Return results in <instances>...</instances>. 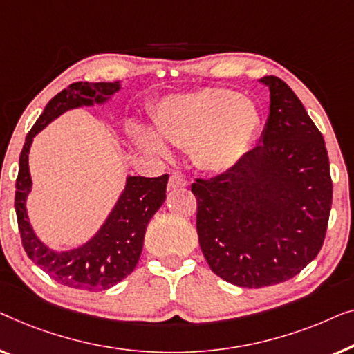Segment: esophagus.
Listing matches in <instances>:
<instances>
[{"label": "esophagus", "instance_id": "1", "mask_svg": "<svg viewBox=\"0 0 354 354\" xmlns=\"http://www.w3.org/2000/svg\"><path fill=\"white\" fill-rule=\"evenodd\" d=\"M186 186H187V179L181 175H171L170 181H168V191H173V189H178V187H186Z\"/></svg>", "mask_w": 354, "mask_h": 354}]
</instances>
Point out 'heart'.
<instances>
[{
	"mask_svg": "<svg viewBox=\"0 0 354 354\" xmlns=\"http://www.w3.org/2000/svg\"><path fill=\"white\" fill-rule=\"evenodd\" d=\"M156 122L168 142L181 149L192 147L197 165L212 173L236 167L250 151L261 125L250 99L223 88L165 99L157 109ZM134 139L149 152H168L160 138L146 128H138Z\"/></svg>",
	"mask_w": 354,
	"mask_h": 354,
	"instance_id": "heart-1",
	"label": "heart"
}]
</instances>
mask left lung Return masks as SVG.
<instances>
[{
  "instance_id": "left-lung-1",
  "label": "left lung",
  "mask_w": 354,
  "mask_h": 354,
  "mask_svg": "<svg viewBox=\"0 0 354 354\" xmlns=\"http://www.w3.org/2000/svg\"><path fill=\"white\" fill-rule=\"evenodd\" d=\"M260 144L221 175L198 178L197 234L208 266L239 287L297 276L324 243L332 179L324 138L290 86L268 75Z\"/></svg>"
}]
</instances>
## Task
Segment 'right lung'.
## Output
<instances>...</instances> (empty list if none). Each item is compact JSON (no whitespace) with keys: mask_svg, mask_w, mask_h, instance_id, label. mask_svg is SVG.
I'll list each match as a JSON object with an SVG mask.
<instances>
[{"mask_svg":"<svg viewBox=\"0 0 354 354\" xmlns=\"http://www.w3.org/2000/svg\"><path fill=\"white\" fill-rule=\"evenodd\" d=\"M120 89V82H77L62 89L48 102L28 131L19 158L14 205L22 245L30 260L54 281L78 290H107L131 274L141 257L149 221L165 202L168 175L158 178L128 176L125 189L99 231L83 245L56 252L39 241L28 221L27 197L32 191L28 152L33 138L64 112L107 102Z\"/></svg>","mask_w":354,"mask_h":354,"instance_id":"right-lung-1","label":"right lung"}]
</instances>
